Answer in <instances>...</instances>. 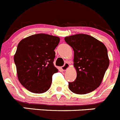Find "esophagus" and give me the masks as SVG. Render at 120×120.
I'll use <instances>...</instances> for the list:
<instances>
[{"instance_id":"obj_1","label":"esophagus","mask_w":120,"mask_h":120,"mask_svg":"<svg viewBox=\"0 0 120 120\" xmlns=\"http://www.w3.org/2000/svg\"><path fill=\"white\" fill-rule=\"evenodd\" d=\"M69 67H70V65H69V64L65 63L64 64V65L62 66V67H61V69H62L63 71H66L67 69H68V68H69Z\"/></svg>"}]
</instances>
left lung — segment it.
I'll return each instance as SVG.
<instances>
[{"label":"left lung","instance_id":"1","mask_svg":"<svg viewBox=\"0 0 120 120\" xmlns=\"http://www.w3.org/2000/svg\"><path fill=\"white\" fill-rule=\"evenodd\" d=\"M74 52V67L76 78L69 82V88L76 94H86L101 85L109 60L104 44L86 34H76L65 38Z\"/></svg>","mask_w":120,"mask_h":120}]
</instances>
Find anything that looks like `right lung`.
<instances>
[{
    "label": "right lung",
    "mask_w": 120,
    "mask_h": 120,
    "mask_svg": "<svg viewBox=\"0 0 120 120\" xmlns=\"http://www.w3.org/2000/svg\"><path fill=\"white\" fill-rule=\"evenodd\" d=\"M58 36L45 34L23 39L14 55L18 78L28 91L42 94L49 89L52 76L58 69L53 65L54 50L59 44Z\"/></svg>",
    "instance_id": "obj_1"
}]
</instances>
